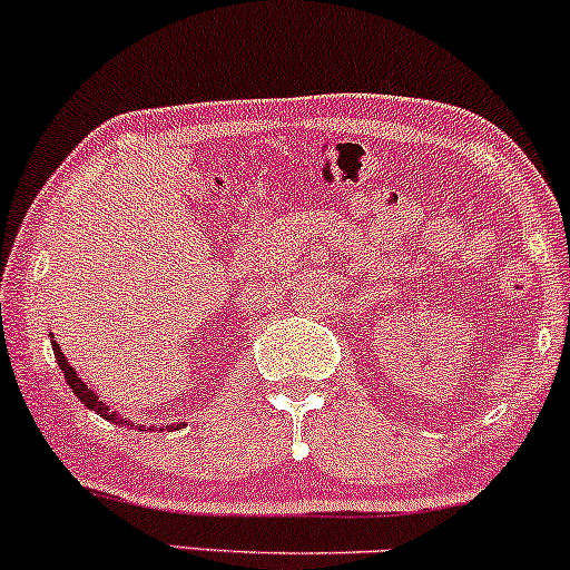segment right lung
<instances>
[{
	"instance_id": "add662e5",
	"label": "right lung",
	"mask_w": 570,
	"mask_h": 570,
	"mask_svg": "<svg viewBox=\"0 0 570 570\" xmlns=\"http://www.w3.org/2000/svg\"><path fill=\"white\" fill-rule=\"evenodd\" d=\"M53 353H56V362H58V367H61L63 377H67L69 389L75 391L77 399H80V402L85 404V407H88V410H94L96 415L107 417V421H112V423H126V426H134V423H130V417H120V415H117V412H112V410L107 407V402H101V399L96 396V391H90L88 385H85V381H82L80 375H77V370L71 367V364H69V358L63 356L61 345H58L56 340H53ZM139 429H141V431H147V426H144V423H141ZM149 429H153V426H149ZM168 429H179V423H171V426H168Z\"/></svg>"
}]
</instances>
